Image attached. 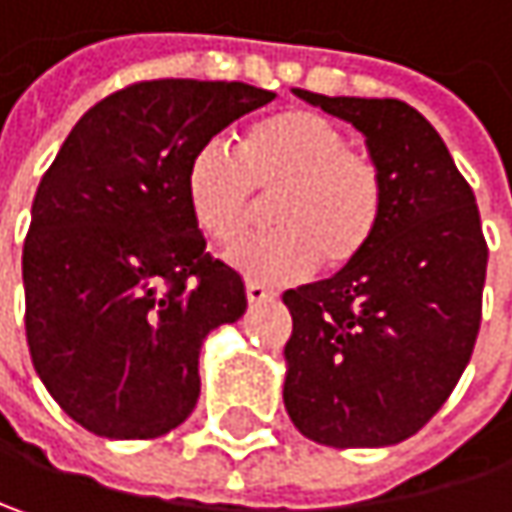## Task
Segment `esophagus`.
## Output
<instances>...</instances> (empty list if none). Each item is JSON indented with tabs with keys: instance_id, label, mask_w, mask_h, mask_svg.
<instances>
[{
	"instance_id": "esophagus-1",
	"label": "esophagus",
	"mask_w": 512,
	"mask_h": 512,
	"mask_svg": "<svg viewBox=\"0 0 512 512\" xmlns=\"http://www.w3.org/2000/svg\"><path fill=\"white\" fill-rule=\"evenodd\" d=\"M246 299H249V304H266L275 299V293L272 290H266L263 284H246Z\"/></svg>"
}]
</instances>
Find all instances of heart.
<instances>
[{
  "mask_svg": "<svg viewBox=\"0 0 512 512\" xmlns=\"http://www.w3.org/2000/svg\"><path fill=\"white\" fill-rule=\"evenodd\" d=\"M187 205L213 243H237L257 210L275 196L272 234L252 237L231 263L255 284H293L316 269H346L363 255L384 216V178L366 152L325 117L287 108L252 122L240 155L210 140L184 172Z\"/></svg>",
  "mask_w": 512,
  "mask_h": 512,
  "instance_id": "1",
  "label": "heart"
}]
</instances>
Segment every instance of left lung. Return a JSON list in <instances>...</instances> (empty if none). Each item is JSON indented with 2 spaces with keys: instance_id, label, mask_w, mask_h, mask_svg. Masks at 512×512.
<instances>
[{
  "instance_id": "8db88e82",
  "label": "left lung",
  "mask_w": 512,
  "mask_h": 512,
  "mask_svg": "<svg viewBox=\"0 0 512 512\" xmlns=\"http://www.w3.org/2000/svg\"><path fill=\"white\" fill-rule=\"evenodd\" d=\"M293 93L366 137L384 216L351 266L284 293V407L319 445H395L440 410L475 349L487 278L475 193L407 102Z\"/></svg>"
}]
</instances>
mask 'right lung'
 I'll return each mask as SVG.
<instances>
[{"mask_svg":"<svg viewBox=\"0 0 512 512\" xmlns=\"http://www.w3.org/2000/svg\"><path fill=\"white\" fill-rule=\"evenodd\" d=\"M272 99L243 81L131 84L75 122L40 178L25 337L46 390L90 434L152 440L193 413L202 343L246 313V287L208 255L184 172Z\"/></svg>","mask_w":512,"mask_h":512,"instance_id":"1","label":"right lung"}]
</instances>
